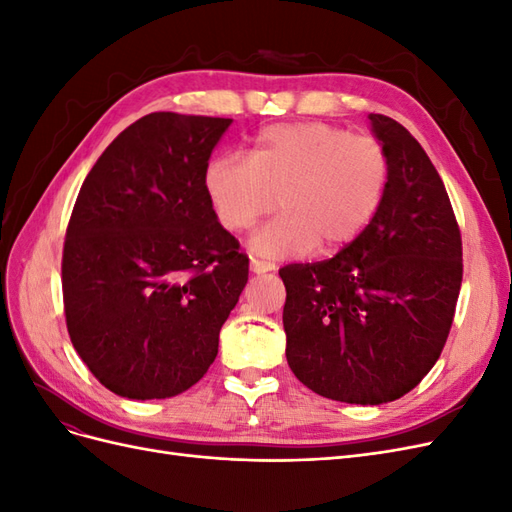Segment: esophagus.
I'll use <instances>...</instances> for the list:
<instances>
[{
    "label": "esophagus",
    "instance_id": "esophagus-1",
    "mask_svg": "<svg viewBox=\"0 0 512 512\" xmlns=\"http://www.w3.org/2000/svg\"><path fill=\"white\" fill-rule=\"evenodd\" d=\"M275 265L271 260H262V258H252L250 260V271L252 273H267V271H273Z\"/></svg>",
    "mask_w": 512,
    "mask_h": 512
}]
</instances>
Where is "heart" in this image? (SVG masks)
I'll list each match as a JSON object with an SVG mask.
<instances>
[{"mask_svg": "<svg viewBox=\"0 0 512 512\" xmlns=\"http://www.w3.org/2000/svg\"><path fill=\"white\" fill-rule=\"evenodd\" d=\"M391 164L369 136L322 121L277 123L262 130L250 160L220 153L205 168V190L218 222L239 232L282 207L256 230L250 247L271 258L339 250L378 213Z\"/></svg>", "mask_w": 512, "mask_h": 512, "instance_id": "obj_1", "label": "heart"}]
</instances>
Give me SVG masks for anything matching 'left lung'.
<instances>
[{
    "mask_svg": "<svg viewBox=\"0 0 512 512\" xmlns=\"http://www.w3.org/2000/svg\"><path fill=\"white\" fill-rule=\"evenodd\" d=\"M391 164L367 228L342 252L280 269L286 359L307 389L378 406L404 397L440 359L461 288V235L436 166L386 115H369Z\"/></svg>",
    "mask_w": 512,
    "mask_h": 512,
    "instance_id": "obj_1",
    "label": "left lung"
}]
</instances>
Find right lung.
<instances>
[{
    "instance_id": "add662e5",
    "label": "right lung",
    "mask_w": 512,
    "mask_h": 512,
    "mask_svg": "<svg viewBox=\"0 0 512 512\" xmlns=\"http://www.w3.org/2000/svg\"><path fill=\"white\" fill-rule=\"evenodd\" d=\"M230 123L145 115L81 185L61 260L66 324L83 363L119 397H175L218 356L250 267L205 190Z\"/></svg>"
}]
</instances>
